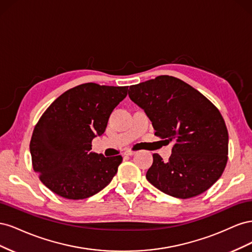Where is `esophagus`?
<instances>
[{"mask_svg":"<svg viewBox=\"0 0 252 252\" xmlns=\"http://www.w3.org/2000/svg\"><path fill=\"white\" fill-rule=\"evenodd\" d=\"M135 154L134 151H131V150H126L125 152H124V155L125 156H129V157H131V156H133Z\"/></svg>","mask_w":252,"mask_h":252,"instance_id":"obj_1","label":"esophagus"}]
</instances>
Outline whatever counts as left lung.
<instances>
[{
	"mask_svg": "<svg viewBox=\"0 0 252 252\" xmlns=\"http://www.w3.org/2000/svg\"><path fill=\"white\" fill-rule=\"evenodd\" d=\"M128 95L146 113L155 134L173 145L168 162L154 155L146 173L150 184L178 199L196 196L215 184L228 156V131L216 106L169 75L132 85Z\"/></svg>",
	"mask_w": 252,
	"mask_h": 252,
	"instance_id": "8db88e82",
	"label": "left lung"
}]
</instances>
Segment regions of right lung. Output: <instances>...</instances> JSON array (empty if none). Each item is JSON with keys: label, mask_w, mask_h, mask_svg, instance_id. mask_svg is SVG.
Here are the masks:
<instances>
[{"label": "right lung", "mask_w": 252, "mask_h": 252, "mask_svg": "<svg viewBox=\"0 0 252 252\" xmlns=\"http://www.w3.org/2000/svg\"><path fill=\"white\" fill-rule=\"evenodd\" d=\"M127 88L82 84L61 94L43 113L30 141V155L33 170L52 192L83 200L111 182L123 158L93 152L91 141L104 133Z\"/></svg>", "instance_id": "add662e5"}]
</instances>
